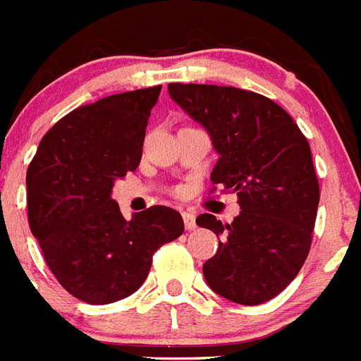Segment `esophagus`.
Here are the masks:
<instances>
[{
	"label": "esophagus",
	"mask_w": 361,
	"mask_h": 361,
	"mask_svg": "<svg viewBox=\"0 0 361 361\" xmlns=\"http://www.w3.org/2000/svg\"><path fill=\"white\" fill-rule=\"evenodd\" d=\"M183 221H185V228H187V231H194V228H196V216L192 214V212H183Z\"/></svg>",
	"instance_id": "esophagus-1"
}]
</instances>
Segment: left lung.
<instances>
[{"instance_id": "8db88e82", "label": "left lung", "mask_w": 361, "mask_h": 361, "mask_svg": "<svg viewBox=\"0 0 361 361\" xmlns=\"http://www.w3.org/2000/svg\"><path fill=\"white\" fill-rule=\"evenodd\" d=\"M171 98L205 128L219 159L214 185L238 194L231 224H196L224 236L203 265L207 283L241 305L278 296L296 278L312 241L319 185L311 147L294 120L262 94L234 87L169 83Z\"/></svg>"}]
</instances>
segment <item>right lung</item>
Returning <instances> with one entry per match:
<instances>
[{
	"label": "right lung",
	"mask_w": 361,
	"mask_h": 361,
	"mask_svg": "<svg viewBox=\"0 0 361 361\" xmlns=\"http://www.w3.org/2000/svg\"><path fill=\"white\" fill-rule=\"evenodd\" d=\"M161 85L114 94L58 121L27 171L30 231L47 265L74 298L92 305L136 293L152 255L183 234L181 214L154 205L125 219L116 180L136 171Z\"/></svg>",
	"instance_id": "obj_1"
}]
</instances>
